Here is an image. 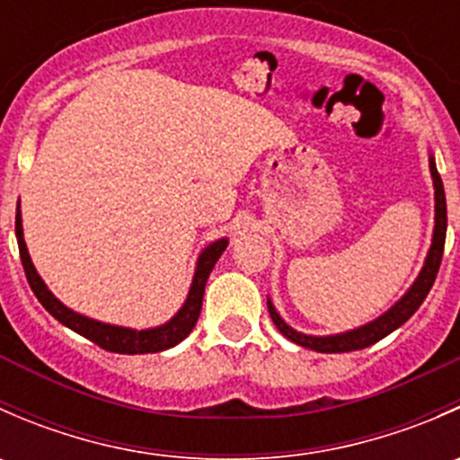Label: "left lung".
<instances>
[{"label":"left lung","mask_w":460,"mask_h":460,"mask_svg":"<svg viewBox=\"0 0 460 460\" xmlns=\"http://www.w3.org/2000/svg\"><path fill=\"white\" fill-rule=\"evenodd\" d=\"M429 171L431 178H434V189H436V226H434V240H431V249L425 260V267L420 271V276L416 278V282L411 285V289L389 309L387 314H383L380 318H376L374 323L365 324V327L354 329V332L338 333V336H327V338H316V336H305V333L294 332L289 324L285 323L278 312L273 309L271 303H267L269 316H271L273 324L278 327V332L285 338H289L291 342L300 347H307V349L320 351V354H341V351H356L365 349V347L374 345L380 338H385L387 333H392L394 329L401 327L402 323H407L414 316L416 309L423 305V300L428 298L431 285L436 280V273H438L440 260H443V249H445V231H447V204H445V189L443 180H440L438 171H436L434 160H429Z\"/></svg>","instance_id":"8db88e82"}]
</instances>
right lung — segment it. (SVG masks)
I'll return each instance as SVG.
<instances>
[{"mask_svg":"<svg viewBox=\"0 0 460 460\" xmlns=\"http://www.w3.org/2000/svg\"><path fill=\"white\" fill-rule=\"evenodd\" d=\"M15 235L17 244H20V258L24 264L26 280H29L32 294L37 296L41 305H44L46 312L53 318H58L59 323L66 324L68 329L77 332L80 336L88 338L91 342H95L97 347L106 351H115V354H153V351L169 349V347L178 345L180 341L191 333V329L196 327L198 316H200L202 309V298H204V285H207V278L211 273L213 264L217 262V258L222 256V252L226 249V240H217V243L208 244L202 252L200 260H198L196 276H193L191 291H189V298L184 303V307L175 314V318H171L169 323L162 324L155 329H144V332H136V329H124V327H113V324L97 323V320L84 318L80 314L71 312L68 307H64L49 289L41 282V278L37 276L35 267H32L29 249H26L24 234H22V216L20 207H17L15 216Z\"/></svg>","mask_w":460,"mask_h":460,"instance_id":"add662e5","label":"right lung"}]
</instances>
